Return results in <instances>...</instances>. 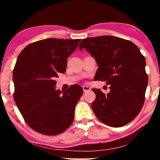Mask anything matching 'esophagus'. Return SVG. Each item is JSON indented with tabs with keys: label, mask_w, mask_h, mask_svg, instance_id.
<instances>
[{
	"label": "esophagus",
	"mask_w": 160,
	"mask_h": 160,
	"mask_svg": "<svg viewBox=\"0 0 160 160\" xmlns=\"http://www.w3.org/2000/svg\"><path fill=\"white\" fill-rule=\"evenodd\" d=\"M82 87H83V90H84V92H88L91 89V87L89 86H87V85H84V86H83Z\"/></svg>",
	"instance_id": "1"
}]
</instances>
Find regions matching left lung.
I'll list each match as a JSON object with an SVG mask.
<instances>
[{
	"label": "left lung",
	"mask_w": 160,
	"mask_h": 160,
	"mask_svg": "<svg viewBox=\"0 0 160 160\" xmlns=\"http://www.w3.org/2000/svg\"><path fill=\"white\" fill-rule=\"evenodd\" d=\"M85 49L95 58L98 68L94 80L106 82L110 92L92 89L96 98L92 108L102 122L120 128L135 119L143 107L148 76L145 58L135 43L119 37L101 36L83 39Z\"/></svg>",
	"instance_id": "left-lung-1"
}]
</instances>
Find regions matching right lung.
<instances>
[{"label": "right lung", "instance_id": "right-lung-1", "mask_svg": "<svg viewBox=\"0 0 160 160\" xmlns=\"http://www.w3.org/2000/svg\"><path fill=\"white\" fill-rule=\"evenodd\" d=\"M81 39L47 38L28 45L13 71L14 98L28 125L36 132L58 135L71 126L83 88L73 84L56 89L55 78L65 73L67 59Z\"/></svg>", "mask_w": 160, "mask_h": 160}]
</instances>
